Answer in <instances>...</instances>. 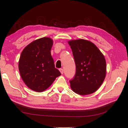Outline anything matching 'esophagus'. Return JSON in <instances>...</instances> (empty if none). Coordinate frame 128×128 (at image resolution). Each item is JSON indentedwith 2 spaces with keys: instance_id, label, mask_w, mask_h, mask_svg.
I'll return each instance as SVG.
<instances>
[{
  "instance_id": "34e87169",
  "label": "esophagus",
  "mask_w": 128,
  "mask_h": 128,
  "mask_svg": "<svg viewBox=\"0 0 128 128\" xmlns=\"http://www.w3.org/2000/svg\"><path fill=\"white\" fill-rule=\"evenodd\" d=\"M60 73H62V74H63V73H64V70H63V69H62V68H60Z\"/></svg>"
}]
</instances>
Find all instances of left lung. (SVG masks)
<instances>
[{"label": "left lung", "instance_id": "obj_1", "mask_svg": "<svg viewBox=\"0 0 128 128\" xmlns=\"http://www.w3.org/2000/svg\"><path fill=\"white\" fill-rule=\"evenodd\" d=\"M74 57L76 70L70 88L79 95L94 92L104 80L106 62L104 56L94 43L85 40L68 42Z\"/></svg>", "mask_w": 128, "mask_h": 128}]
</instances>
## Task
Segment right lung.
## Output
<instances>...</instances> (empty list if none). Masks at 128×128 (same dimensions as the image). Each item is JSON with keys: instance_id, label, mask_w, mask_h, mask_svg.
Returning a JSON list of instances; mask_svg holds the SVG:
<instances>
[{"instance_id": "obj_1", "label": "right lung", "mask_w": 128, "mask_h": 128, "mask_svg": "<svg viewBox=\"0 0 128 128\" xmlns=\"http://www.w3.org/2000/svg\"><path fill=\"white\" fill-rule=\"evenodd\" d=\"M52 44V39L43 37L30 43L21 52L18 62L21 77L26 85L35 92L46 90L61 75L51 55Z\"/></svg>"}]
</instances>
